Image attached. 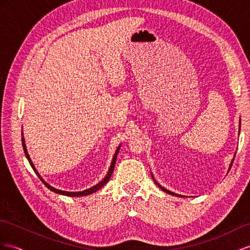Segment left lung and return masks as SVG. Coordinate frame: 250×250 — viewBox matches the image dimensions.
Listing matches in <instances>:
<instances>
[{
	"mask_svg": "<svg viewBox=\"0 0 250 250\" xmlns=\"http://www.w3.org/2000/svg\"><path fill=\"white\" fill-rule=\"evenodd\" d=\"M240 126H241V125H240ZM233 162V161H232ZM232 162H231V164H230V167H231V166H232ZM230 167H229V169H230ZM152 178H153V180H154V177H153V175H152ZM154 182H155V184L157 185V186L159 187V188H161L163 191H165L166 192V193H168V194H171V195H175V196H181V197H183V195H181V194H177V193H174V192H171L170 190H168V189H166V188H164V187H162L161 186V185H159L155 180H154Z\"/></svg>",
	"mask_w": 250,
	"mask_h": 250,
	"instance_id": "8db88e82",
	"label": "left lung"
}]
</instances>
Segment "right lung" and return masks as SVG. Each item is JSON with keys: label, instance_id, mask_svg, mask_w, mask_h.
Masks as SVG:
<instances>
[{"label": "right lung", "instance_id": "add662e5", "mask_svg": "<svg viewBox=\"0 0 250 250\" xmlns=\"http://www.w3.org/2000/svg\"><path fill=\"white\" fill-rule=\"evenodd\" d=\"M22 134H23V132H22ZM22 146H23V150H24V153H25V156H26V158L28 159V162H29V164H30V166H31V168L34 169V171L36 172V174L38 175V177L40 178V180L42 181V183H43L44 185H45V186H46L50 191H53V192H55V193H58V194L66 195V196H75V197H76V196H85V195H88V194H92V193H94V192L98 191L101 187H104V185H105L108 181H110V177L112 176V173H113V171H114L115 163H116L117 154H118L119 149H120V146H119L118 148H117V150H116V152H115L114 157H113V159H112L111 166H110V169H108V172H107L106 176H105V177L104 178V180H102L100 183H98L97 185H95V186H93L92 188H88V189H86V190L78 191V192H68V191H62V190H59V189H56V188L50 186V185L47 184L45 181H44L43 178L41 177V175L39 174V172H38L37 169L35 168V166H34L33 162H31V159H30V157H29V155H28V152H27V149H26V145H25V139H24V137H22Z\"/></svg>", "mask_w": 250, "mask_h": 250}]
</instances>
